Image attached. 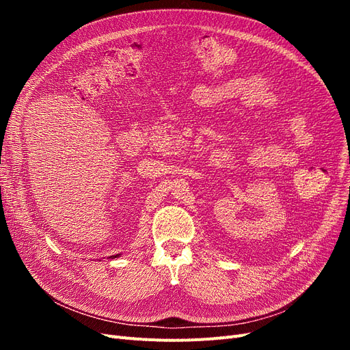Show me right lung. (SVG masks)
Returning a JSON list of instances; mask_svg holds the SVG:
<instances>
[{
	"mask_svg": "<svg viewBox=\"0 0 350 350\" xmlns=\"http://www.w3.org/2000/svg\"><path fill=\"white\" fill-rule=\"evenodd\" d=\"M115 257H116V256H113V257H109V258H115Z\"/></svg>",
	"mask_w": 350,
	"mask_h": 350,
	"instance_id": "obj_1",
	"label": "right lung"
}]
</instances>
